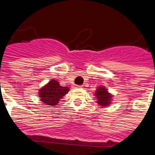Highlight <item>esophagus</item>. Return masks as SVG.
Wrapping results in <instances>:
<instances>
[{"label": "esophagus", "instance_id": "34e87169", "mask_svg": "<svg viewBox=\"0 0 155 155\" xmlns=\"http://www.w3.org/2000/svg\"><path fill=\"white\" fill-rule=\"evenodd\" d=\"M75 88H82L83 87V86H75Z\"/></svg>", "mask_w": 155, "mask_h": 155}]
</instances>
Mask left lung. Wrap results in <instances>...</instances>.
<instances>
[{"label":"left lung","mask_w":155,"mask_h":155,"mask_svg":"<svg viewBox=\"0 0 155 155\" xmlns=\"http://www.w3.org/2000/svg\"><path fill=\"white\" fill-rule=\"evenodd\" d=\"M95 95L97 98V104L102 107H107L112 100V95L103 86L98 87Z\"/></svg>","instance_id":"1"}]
</instances>
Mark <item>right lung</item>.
Here are the masks:
<instances>
[{
  "label": "right lung",
  "instance_id": "right-lung-1",
  "mask_svg": "<svg viewBox=\"0 0 155 155\" xmlns=\"http://www.w3.org/2000/svg\"><path fill=\"white\" fill-rule=\"evenodd\" d=\"M68 87L60 86L59 82L51 80L39 91V96L45 104L55 106L68 92Z\"/></svg>",
  "mask_w": 155,
  "mask_h": 155
}]
</instances>
